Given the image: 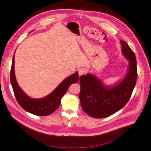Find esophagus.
I'll return each mask as SVG.
<instances>
[{
	"instance_id": "esophagus-1",
	"label": "esophagus",
	"mask_w": 151,
	"mask_h": 151,
	"mask_svg": "<svg viewBox=\"0 0 151 151\" xmlns=\"http://www.w3.org/2000/svg\"><path fill=\"white\" fill-rule=\"evenodd\" d=\"M78 72H79V76H82V75H84L86 74V70L84 68H81L78 70Z\"/></svg>"
}]
</instances>
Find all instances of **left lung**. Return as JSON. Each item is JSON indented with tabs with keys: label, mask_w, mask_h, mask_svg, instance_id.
<instances>
[{
	"label": "left lung",
	"mask_w": 151,
	"mask_h": 151,
	"mask_svg": "<svg viewBox=\"0 0 151 151\" xmlns=\"http://www.w3.org/2000/svg\"><path fill=\"white\" fill-rule=\"evenodd\" d=\"M120 42L122 53L129 61V70L121 82L109 88L90 74L79 78L82 108L93 118H106L119 111L129 101L135 88L137 77L135 53L124 41L121 40Z\"/></svg>",
	"instance_id": "1"
}]
</instances>
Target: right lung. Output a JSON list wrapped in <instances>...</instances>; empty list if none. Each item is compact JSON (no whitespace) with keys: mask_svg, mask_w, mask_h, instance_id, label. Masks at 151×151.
I'll use <instances>...</instances> for the list:
<instances>
[{"mask_svg":"<svg viewBox=\"0 0 151 151\" xmlns=\"http://www.w3.org/2000/svg\"><path fill=\"white\" fill-rule=\"evenodd\" d=\"M11 84L17 103L24 110L37 116H47L59 107L61 99L71 84L79 81L78 72L63 80L57 88L47 96L42 99H32L21 90L18 85L14 74V55L11 69Z\"/></svg>","mask_w":151,"mask_h":151,"instance_id":"obj_1","label":"right lung"}]
</instances>
